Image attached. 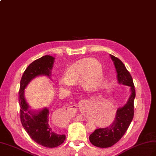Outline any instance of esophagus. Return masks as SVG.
<instances>
[{"label": "esophagus", "mask_w": 156, "mask_h": 156, "mask_svg": "<svg viewBox=\"0 0 156 156\" xmlns=\"http://www.w3.org/2000/svg\"><path fill=\"white\" fill-rule=\"evenodd\" d=\"M78 119L80 120V121H87V119L85 117H83L82 115H79V116L78 117Z\"/></svg>", "instance_id": "1"}]
</instances>
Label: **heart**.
<instances>
[{
    "mask_svg": "<svg viewBox=\"0 0 156 156\" xmlns=\"http://www.w3.org/2000/svg\"><path fill=\"white\" fill-rule=\"evenodd\" d=\"M80 82L82 86L86 90H94L101 86L103 82V71L101 64L97 60L87 58L80 60L70 65L66 72V76L58 78L59 88L64 90L73 83ZM111 115V110L105 109L102 111L100 119L105 121ZM115 111L110 119V122L115 117Z\"/></svg>",
    "mask_w": 156,
    "mask_h": 156,
    "instance_id": "b5f03b06",
    "label": "heart"
}]
</instances>
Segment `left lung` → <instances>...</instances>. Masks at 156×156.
Listing matches in <instances>:
<instances>
[{
    "label": "left lung",
    "instance_id": "8db88e82",
    "mask_svg": "<svg viewBox=\"0 0 156 156\" xmlns=\"http://www.w3.org/2000/svg\"><path fill=\"white\" fill-rule=\"evenodd\" d=\"M110 56L117 70L119 83L130 86L131 94L126 104L117 109L114 121L109 126L102 129L99 128L90 134V142L99 147H109L118 142L129 127L134 113L136 91L133 78L121 60L112 55Z\"/></svg>",
    "mask_w": 156,
    "mask_h": 156
}]
</instances>
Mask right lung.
Segmentation results:
<instances>
[{
  "label": "right lung",
  "instance_id": "1",
  "mask_svg": "<svg viewBox=\"0 0 156 156\" xmlns=\"http://www.w3.org/2000/svg\"><path fill=\"white\" fill-rule=\"evenodd\" d=\"M54 60L55 58L51 56L45 55L31 62L22 75L19 90L20 115L23 129L33 140L47 147H55L61 145L65 140L66 136L59 134L52 129L49 122V112L47 108L37 113L30 111L24 98V90L31 80L37 76H50Z\"/></svg>",
  "mask_w": 156,
  "mask_h": 156
}]
</instances>
